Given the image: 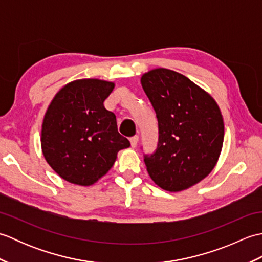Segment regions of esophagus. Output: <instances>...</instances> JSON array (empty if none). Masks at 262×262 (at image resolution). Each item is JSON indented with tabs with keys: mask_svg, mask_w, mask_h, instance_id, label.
Segmentation results:
<instances>
[{
	"mask_svg": "<svg viewBox=\"0 0 262 262\" xmlns=\"http://www.w3.org/2000/svg\"><path fill=\"white\" fill-rule=\"evenodd\" d=\"M137 142H138V136L137 135L130 137V145H132V147H136Z\"/></svg>",
	"mask_w": 262,
	"mask_h": 262,
	"instance_id": "esophagus-1",
	"label": "esophagus"
}]
</instances>
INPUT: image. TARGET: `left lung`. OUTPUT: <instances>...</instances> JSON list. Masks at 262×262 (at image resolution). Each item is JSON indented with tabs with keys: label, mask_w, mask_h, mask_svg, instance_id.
Wrapping results in <instances>:
<instances>
[{
	"label": "left lung",
	"mask_w": 262,
	"mask_h": 262,
	"mask_svg": "<svg viewBox=\"0 0 262 262\" xmlns=\"http://www.w3.org/2000/svg\"><path fill=\"white\" fill-rule=\"evenodd\" d=\"M158 118L155 152L144 155L152 180L181 191L207 177L220 158L224 122L209 94L178 72L155 69L141 79Z\"/></svg>",
	"instance_id": "left-lung-1"
}]
</instances>
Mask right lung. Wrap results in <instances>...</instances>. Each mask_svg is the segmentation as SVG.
Here are the masks:
<instances>
[{
    "label": "right lung",
    "instance_id": "obj_1",
    "mask_svg": "<svg viewBox=\"0 0 262 262\" xmlns=\"http://www.w3.org/2000/svg\"><path fill=\"white\" fill-rule=\"evenodd\" d=\"M115 84L98 79L76 80L60 89L46 111L41 148L56 173L74 185L90 186L114 165L117 153L130 146L104 108Z\"/></svg>",
    "mask_w": 262,
    "mask_h": 262
}]
</instances>
